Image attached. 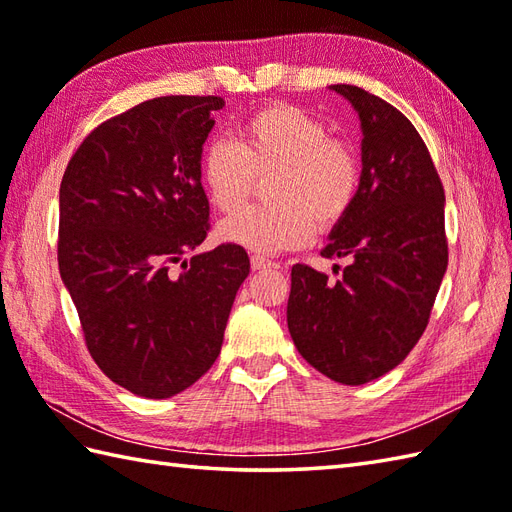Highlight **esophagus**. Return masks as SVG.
<instances>
[{"mask_svg":"<svg viewBox=\"0 0 512 512\" xmlns=\"http://www.w3.org/2000/svg\"><path fill=\"white\" fill-rule=\"evenodd\" d=\"M250 268H253V270H266V268H279V264L270 262V259H266V257L253 255V257H250Z\"/></svg>","mask_w":512,"mask_h":512,"instance_id":"1","label":"esophagus"}]
</instances>
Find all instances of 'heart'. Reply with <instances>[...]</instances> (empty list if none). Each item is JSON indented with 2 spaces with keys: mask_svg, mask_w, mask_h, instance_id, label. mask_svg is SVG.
Wrapping results in <instances>:
<instances>
[{
  "mask_svg": "<svg viewBox=\"0 0 512 512\" xmlns=\"http://www.w3.org/2000/svg\"><path fill=\"white\" fill-rule=\"evenodd\" d=\"M273 172V203L251 207L217 226L222 242L259 255L299 248L314 233L330 231L350 213L361 184L354 149L328 136L317 116L295 105L259 107L239 123L233 140H213L200 160V178L211 204L234 213L255 177Z\"/></svg>",
  "mask_w": 512,
  "mask_h": 512,
  "instance_id": "obj_1",
  "label": "heart"
}]
</instances>
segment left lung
Listing matches in <instances>:
<instances>
[{
  "label": "left lung",
  "mask_w": 512,
  "mask_h": 512,
  "mask_svg": "<svg viewBox=\"0 0 512 512\" xmlns=\"http://www.w3.org/2000/svg\"><path fill=\"white\" fill-rule=\"evenodd\" d=\"M361 121V184L323 257H350L343 279L292 266L288 330L299 354L343 385H365L405 361L447 273L444 189L394 105L356 85H330Z\"/></svg>",
  "instance_id": "8db88e82"
}]
</instances>
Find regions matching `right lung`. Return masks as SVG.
Wrapping results in <instances>:
<instances>
[{
  "label": "right lung",
  "instance_id": "right-lung-1",
  "mask_svg": "<svg viewBox=\"0 0 512 512\" xmlns=\"http://www.w3.org/2000/svg\"><path fill=\"white\" fill-rule=\"evenodd\" d=\"M222 107L220 96L140 103L96 127L61 180L63 286L96 365L143 398H171L209 372L250 273L235 244L184 259L209 231L200 160Z\"/></svg>",
  "mask_w": 512,
  "mask_h": 512
}]
</instances>
